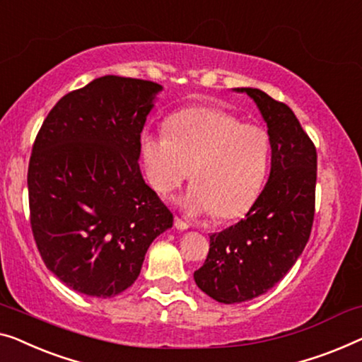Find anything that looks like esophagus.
I'll use <instances>...</instances> for the list:
<instances>
[{"instance_id": "esophagus-1", "label": "esophagus", "mask_w": 362, "mask_h": 362, "mask_svg": "<svg viewBox=\"0 0 362 362\" xmlns=\"http://www.w3.org/2000/svg\"><path fill=\"white\" fill-rule=\"evenodd\" d=\"M175 225L177 230H187L191 227V222H187L186 218H181V217H175Z\"/></svg>"}]
</instances>
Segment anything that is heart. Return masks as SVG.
<instances>
[{
  "label": "heart",
  "mask_w": 362,
  "mask_h": 362,
  "mask_svg": "<svg viewBox=\"0 0 362 362\" xmlns=\"http://www.w3.org/2000/svg\"><path fill=\"white\" fill-rule=\"evenodd\" d=\"M165 132L140 137L146 177L156 192L170 196L191 171L186 206L192 214L237 218L250 211L269 168L266 129L217 107H189L166 120Z\"/></svg>",
  "instance_id": "heart-1"
}]
</instances>
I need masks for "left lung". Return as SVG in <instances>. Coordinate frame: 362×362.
<instances>
[{"mask_svg": "<svg viewBox=\"0 0 362 362\" xmlns=\"http://www.w3.org/2000/svg\"><path fill=\"white\" fill-rule=\"evenodd\" d=\"M259 107L271 140V173L243 220L211 235L204 264L194 272L214 300L240 303L276 286L296 264L315 216L317 148L287 104L256 88H237Z\"/></svg>", "mask_w": 362, "mask_h": 362, "instance_id": "1", "label": "left lung"}]
</instances>
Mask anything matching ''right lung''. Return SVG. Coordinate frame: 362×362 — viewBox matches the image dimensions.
<instances>
[{
    "label": "right lung",
    "instance_id": "right-lung-1",
    "mask_svg": "<svg viewBox=\"0 0 362 362\" xmlns=\"http://www.w3.org/2000/svg\"><path fill=\"white\" fill-rule=\"evenodd\" d=\"M158 83L101 76L52 107L28 170L30 228L50 269L73 291L112 297L137 279L173 214L139 166L140 134Z\"/></svg>",
    "mask_w": 362,
    "mask_h": 362
}]
</instances>
